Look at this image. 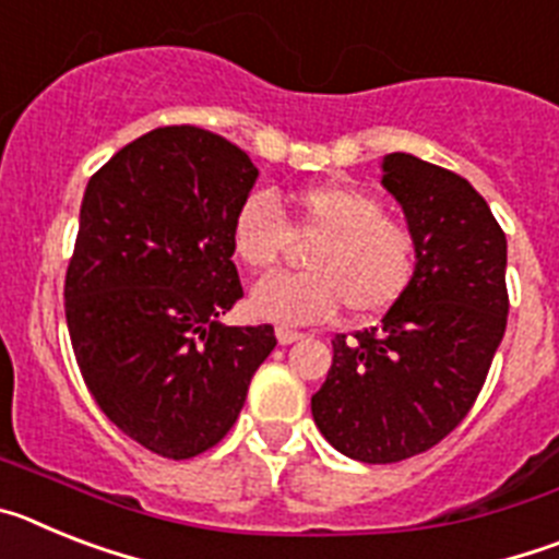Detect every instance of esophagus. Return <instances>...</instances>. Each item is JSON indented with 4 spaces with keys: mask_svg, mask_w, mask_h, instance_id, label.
I'll list each match as a JSON object with an SVG mask.
<instances>
[{
    "mask_svg": "<svg viewBox=\"0 0 559 559\" xmlns=\"http://www.w3.org/2000/svg\"><path fill=\"white\" fill-rule=\"evenodd\" d=\"M305 333H299V330H288V328H276V341L283 344V347H288V344H294V341H302Z\"/></svg>",
    "mask_w": 559,
    "mask_h": 559,
    "instance_id": "1",
    "label": "esophagus"
}]
</instances>
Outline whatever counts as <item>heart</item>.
<instances>
[{
	"instance_id": "1",
	"label": "heart",
	"mask_w": 559,
	"mask_h": 559,
	"mask_svg": "<svg viewBox=\"0 0 559 559\" xmlns=\"http://www.w3.org/2000/svg\"><path fill=\"white\" fill-rule=\"evenodd\" d=\"M296 229L316 235L308 271L271 274L251 288L249 308L276 324L322 322L344 302L347 313L374 316L397 302L417 263L414 237L358 187L322 181L294 195ZM288 237V221L271 190L257 187L231 215V251L254 271L271 269Z\"/></svg>"
}]
</instances>
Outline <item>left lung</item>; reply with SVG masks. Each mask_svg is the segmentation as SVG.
Instances as JSON below:
<instances>
[{"mask_svg":"<svg viewBox=\"0 0 559 559\" xmlns=\"http://www.w3.org/2000/svg\"><path fill=\"white\" fill-rule=\"evenodd\" d=\"M380 170L414 237V276L378 328L335 335L310 397L330 445L369 464L417 456L467 417L510 313L507 237L471 181L412 153Z\"/></svg>","mask_w":559,"mask_h":559,"instance_id":"left-lung-1","label":"left lung"}]
</instances>
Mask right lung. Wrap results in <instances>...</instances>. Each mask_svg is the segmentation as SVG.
Listing matches in <instances>:
<instances>
[{
    "mask_svg": "<svg viewBox=\"0 0 559 559\" xmlns=\"http://www.w3.org/2000/svg\"><path fill=\"white\" fill-rule=\"evenodd\" d=\"M257 167L218 133L156 128L88 179L67 328L88 392L147 451L190 459L235 426L274 328H224L243 296L231 215Z\"/></svg>",
    "mask_w": 559,
    "mask_h": 559,
    "instance_id": "obj_1",
    "label": "right lung"
}]
</instances>
